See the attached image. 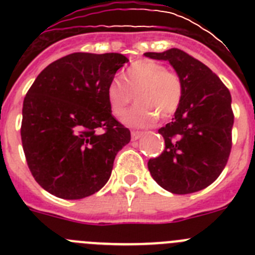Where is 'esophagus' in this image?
Listing matches in <instances>:
<instances>
[{
	"mask_svg": "<svg viewBox=\"0 0 255 255\" xmlns=\"http://www.w3.org/2000/svg\"><path fill=\"white\" fill-rule=\"evenodd\" d=\"M141 135H143V132L141 131H131V139L132 140H138Z\"/></svg>",
	"mask_w": 255,
	"mask_h": 255,
	"instance_id": "1",
	"label": "esophagus"
}]
</instances>
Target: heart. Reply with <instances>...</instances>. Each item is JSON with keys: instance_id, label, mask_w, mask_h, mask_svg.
Segmentation results:
<instances>
[{"instance_id": "b5f03b06", "label": "heart", "mask_w": 255, "mask_h": 255, "mask_svg": "<svg viewBox=\"0 0 255 255\" xmlns=\"http://www.w3.org/2000/svg\"><path fill=\"white\" fill-rule=\"evenodd\" d=\"M184 94L179 74L152 60L136 61L119 80L107 85L106 97L112 115L123 117L132 101L136 105L124 117V123L144 128L159 120H167L177 111Z\"/></svg>"}]
</instances>
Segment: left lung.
<instances>
[{"mask_svg":"<svg viewBox=\"0 0 255 255\" xmlns=\"http://www.w3.org/2000/svg\"><path fill=\"white\" fill-rule=\"evenodd\" d=\"M144 55L168 61L184 85L175 117L158 130L164 150L148 161L150 175L173 194L202 190L220 176L229 161L234 125L231 94L208 66L181 49Z\"/></svg>","mask_w":255,"mask_h":255,"instance_id":"1","label":"left lung"}]
</instances>
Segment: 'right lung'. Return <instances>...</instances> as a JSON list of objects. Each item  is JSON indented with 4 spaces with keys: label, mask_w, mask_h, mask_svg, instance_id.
<instances>
[{
    "label": "right lung",
    "mask_w": 255,
    "mask_h": 255,
    "mask_svg": "<svg viewBox=\"0 0 255 255\" xmlns=\"http://www.w3.org/2000/svg\"><path fill=\"white\" fill-rule=\"evenodd\" d=\"M129 60L120 53L75 52L37 76L22 103L26 163L44 190L82 199L105 186L130 130L115 119L107 85Z\"/></svg>",
    "instance_id": "add662e5"
}]
</instances>
